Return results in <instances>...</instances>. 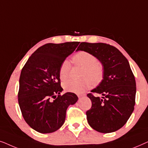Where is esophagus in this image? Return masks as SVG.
Here are the masks:
<instances>
[{
	"mask_svg": "<svg viewBox=\"0 0 148 148\" xmlns=\"http://www.w3.org/2000/svg\"><path fill=\"white\" fill-rule=\"evenodd\" d=\"M85 96H86V95H85V94H78V95H77L78 98H82V97Z\"/></svg>",
	"mask_w": 148,
	"mask_h": 148,
	"instance_id": "esophagus-1",
	"label": "esophagus"
}]
</instances>
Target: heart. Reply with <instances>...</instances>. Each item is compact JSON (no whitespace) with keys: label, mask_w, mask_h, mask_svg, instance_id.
I'll return each instance as SVG.
<instances>
[{"label":"heart","mask_w":148,"mask_h":148,"mask_svg":"<svg viewBox=\"0 0 148 148\" xmlns=\"http://www.w3.org/2000/svg\"><path fill=\"white\" fill-rule=\"evenodd\" d=\"M73 62L75 65L84 68L81 80H69L63 84V88L67 92L82 94L95 84H98L104 77V67L95 56L90 52L79 51L73 56ZM71 64L68 60L62 62L59 69V77L61 81L67 79L69 75Z\"/></svg>","instance_id":"heart-1"}]
</instances>
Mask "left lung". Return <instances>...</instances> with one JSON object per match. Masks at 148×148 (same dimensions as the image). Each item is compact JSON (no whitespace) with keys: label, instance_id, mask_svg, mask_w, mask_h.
I'll return each instance as SVG.
<instances>
[{"label":"left lung","instance_id":"8db88e82","mask_svg":"<svg viewBox=\"0 0 148 148\" xmlns=\"http://www.w3.org/2000/svg\"><path fill=\"white\" fill-rule=\"evenodd\" d=\"M77 50L90 52L101 62L104 77L87 96L92 107L86 112L89 125L98 132L112 133L125 125L134 110L136 83L129 61L114 46L105 43L82 42Z\"/></svg>","mask_w":148,"mask_h":148}]
</instances>
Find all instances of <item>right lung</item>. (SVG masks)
<instances>
[{
    "instance_id": "add662e5",
    "label": "right lung",
    "mask_w": 148,
    "mask_h": 148,
    "mask_svg": "<svg viewBox=\"0 0 148 148\" xmlns=\"http://www.w3.org/2000/svg\"><path fill=\"white\" fill-rule=\"evenodd\" d=\"M79 43L44 44L32 54L22 69L18 102L24 120L38 132L49 133L60 128L68 106L78 100L74 93L60 94L63 89L59 69Z\"/></svg>"
}]
</instances>
